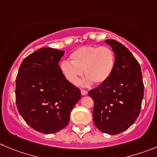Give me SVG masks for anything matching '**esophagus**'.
<instances>
[{
  "label": "esophagus",
  "instance_id": "1",
  "mask_svg": "<svg viewBox=\"0 0 157 157\" xmlns=\"http://www.w3.org/2000/svg\"><path fill=\"white\" fill-rule=\"evenodd\" d=\"M80 92H81L82 95H86L87 94V90H80Z\"/></svg>",
  "mask_w": 157,
  "mask_h": 157
}]
</instances>
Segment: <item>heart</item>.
I'll return each mask as SVG.
<instances>
[{"label": "heart", "instance_id": "1", "mask_svg": "<svg viewBox=\"0 0 157 157\" xmlns=\"http://www.w3.org/2000/svg\"><path fill=\"white\" fill-rule=\"evenodd\" d=\"M70 59L71 62L63 60L60 64L64 77L77 85L83 70L87 77L82 84L85 86L106 81L113 73L116 61L115 52L108 46H82L70 54Z\"/></svg>", "mask_w": 157, "mask_h": 157}]
</instances>
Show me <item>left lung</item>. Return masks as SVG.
<instances>
[{
  "instance_id": "8db88e82",
  "label": "left lung",
  "mask_w": 157,
  "mask_h": 157,
  "mask_svg": "<svg viewBox=\"0 0 157 157\" xmlns=\"http://www.w3.org/2000/svg\"><path fill=\"white\" fill-rule=\"evenodd\" d=\"M105 42L115 54V70L88 94L94 104V125L102 132L116 135L128 129L140 115L144 85L141 67L131 52L116 40Z\"/></svg>"
}]
</instances>
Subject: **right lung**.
Listing matches in <instances>:
<instances>
[{
  "instance_id": "1",
  "label": "right lung",
  "mask_w": 157,
  "mask_h": 157,
  "mask_svg": "<svg viewBox=\"0 0 157 157\" xmlns=\"http://www.w3.org/2000/svg\"><path fill=\"white\" fill-rule=\"evenodd\" d=\"M63 55L64 51L42 48L24 59L16 77L17 111L28 125L44 134L65 128L81 98L59 66Z\"/></svg>"
}]
</instances>
